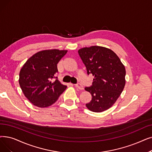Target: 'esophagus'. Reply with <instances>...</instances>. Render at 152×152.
I'll use <instances>...</instances> for the list:
<instances>
[{
  "label": "esophagus",
  "mask_w": 152,
  "mask_h": 152,
  "mask_svg": "<svg viewBox=\"0 0 152 152\" xmlns=\"http://www.w3.org/2000/svg\"><path fill=\"white\" fill-rule=\"evenodd\" d=\"M75 86H76V88L77 89H80V90L83 89V86H82L81 84H80V83H78V84H75Z\"/></svg>",
  "instance_id": "1"
}]
</instances>
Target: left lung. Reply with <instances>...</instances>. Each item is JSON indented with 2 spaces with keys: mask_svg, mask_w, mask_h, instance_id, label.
I'll list each match as a JSON object with an SVG mask.
<instances>
[{
  "mask_svg": "<svg viewBox=\"0 0 152 152\" xmlns=\"http://www.w3.org/2000/svg\"><path fill=\"white\" fill-rule=\"evenodd\" d=\"M88 74L94 76L92 85L85 90L92 96L86 104L94 113L106 110L115 104L125 85V68L120 58L109 48L92 46L78 50Z\"/></svg>",
  "mask_w": 152,
  "mask_h": 152,
  "instance_id": "left-lung-1",
  "label": "left lung"
}]
</instances>
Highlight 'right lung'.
<instances>
[{
  "label": "right lung",
  "instance_id": "1",
  "mask_svg": "<svg viewBox=\"0 0 152 152\" xmlns=\"http://www.w3.org/2000/svg\"><path fill=\"white\" fill-rule=\"evenodd\" d=\"M67 52L58 49L42 50L23 65L19 73L20 86L25 96L35 106H50L67 88L57 79L52 81L58 72L57 64Z\"/></svg>",
  "mask_w": 152,
  "mask_h": 152
}]
</instances>
